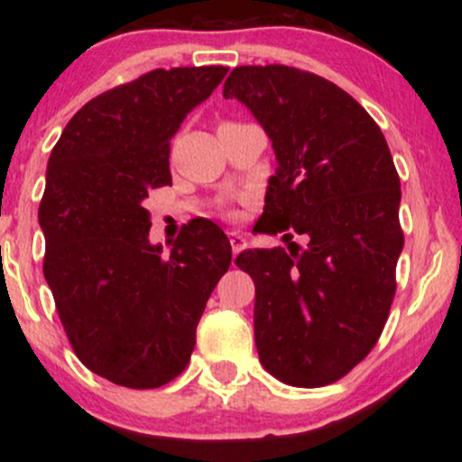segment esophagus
<instances>
[{
    "mask_svg": "<svg viewBox=\"0 0 462 462\" xmlns=\"http://www.w3.org/2000/svg\"><path fill=\"white\" fill-rule=\"evenodd\" d=\"M230 245H232V252L235 254H238V252H243V249H245V245H247V241H245V236L241 235V232H230Z\"/></svg>",
    "mask_w": 462,
    "mask_h": 462,
    "instance_id": "1",
    "label": "esophagus"
}]
</instances>
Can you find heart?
Returning a JSON list of instances; mask_svg holds the SVG:
<instances>
[{
    "mask_svg": "<svg viewBox=\"0 0 462 462\" xmlns=\"http://www.w3.org/2000/svg\"><path fill=\"white\" fill-rule=\"evenodd\" d=\"M221 125H238V124H232V121H224V124H221ZM221 125H219V128H221Z\"/></svg>",
    "mask_w": 462,
    "mask_h": 462,
    "instance_id": "1",
    "label": "heart"
}]
</instances>
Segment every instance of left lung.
Masks as SVG:
<instances>
[{"mask_svg": "<svg viewBox=\"0 0 462 462\" xmlns=\"http://www.w3.org/2000/svg\"><path fill=\"white\" fill-rule=\"evenodd\" d=\"M224 97L241 99L273 141L261 230L309 238L301 252L236 256L256 286L258 356L286 384H332L375 347L395 298L404 232L393 156L367 110L310 71L236 67Z\"/></svg>", "mask_w": 462, "mask_h": 462, "instance_id": "1", "label": "left lung"}]
</instances>
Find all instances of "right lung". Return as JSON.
<instances>
[{"label": "right lung", "mask_w": 462, "mask_h": 462, "mask_svg": "<svg viewBox=\"0 0 462 462\" xmlns=\"http://www.w3.org/2000/svg\"><path fill=\"white\" fill-rule=\"evenodd\" d=\"M227 67L153 69L84 104L51 150L39 221L43 273L76 356L130 389L189 365L195 328L232 263L213 221H189L171 254L150 243L143 199L171 184L169 152Z\"/></svg>", "instance_id": "right-lung-1"}]
</instances>
